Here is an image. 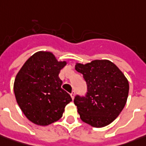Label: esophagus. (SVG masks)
<instances>
[{"mask_svg": "<svg viewBox=\"0 0 146 146\" xmlns=\"http://www.w3.org/2000/svg\"><path fill=\"white\" fill-rule=\"evenodd\" d=\"M70 95H71L72 98H73V99H74V97H75V92H74V91H73V92H72V93L70 94Z\"/></svg>", "mask_w": 146, "mask_h": 146, "instance_id": "1", "label": "esophagus"}]
</instances>
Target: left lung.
<instances>
[{
  "label": "left lung",
  "instance_id": "left-lung-1",
  "mask_svg": "<svg viewBox=\"0 0 146 146\" xmlns=\"http://www.w3.org/2000/svg\"><path fill=\"white\" fill-rule=\"evenodd\" d=\"M75 69L82 73L87 85L86 96L77 95L74 98L81 119L95 128L110 124L127 102L129 90L127 78L108 60H95L86 64L77 63Z\"/></svg>",
  "mask_w": 146,
  "mask_h": 146
}]
</instances>
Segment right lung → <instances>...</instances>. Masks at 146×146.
<instances>
[{"label":"right lung","mask_w":146,"mask_h":146,"mask_svg":"<svg viewBox=\"0 0 146 146\" xmlns=\"http://www.w3.org/2000/svg\"><path fill=\"white\" fill-rule=\"evenodd\" d=\"M66 61H58L50 52H38L19 70L13 84L18 106L32 123L46 126L62 117L72 98L61 88L59 78Z\"/></svg>","instance_id":"1"}]
</instances>
